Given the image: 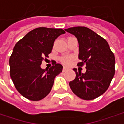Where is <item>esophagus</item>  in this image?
Here are the masks:
<instances>
[{
	"instance_id": "obj_1",
	"label": "esophagus",
	"mask_w": 124,
	"mask_h": 124,
	"mask_svg": "<svg viewBox=\"0 0 124 124\" xmlns=\"http://www.w3.org/2000/svg\"><path fill=\"white\" fill-rule=\"evenodd\" d=\"M67 69H68L67 68L65 67H63V71H67Z\"/></svg>"
}]
</instances>
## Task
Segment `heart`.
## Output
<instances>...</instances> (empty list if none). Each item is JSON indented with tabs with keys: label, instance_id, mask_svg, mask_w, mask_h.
Listing matches in <instances>:
<instances>
[{
	"label": "heart",
	"instance_id": "obj_1",
	"mask_svg": "<svg viewBox=\"0 0 124 124\" xmlns=\"http://www.w3.org/2000/svg\"><path fill=\"white\" fill-rule=\"evenodd\" d=\"M62 62L64 64H69L71 62V59L70 58H64V59H62Z\"/></svg>",
	"mask_w": 124,
	"mask_h": 124
}]
</instances>
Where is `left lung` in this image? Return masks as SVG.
Segmentation results:
<instances>
[{
  "label": "left lung",
  "mask_w": 124,
  "mask_h": 124,
  "mask_svg": "<svg viewBox=\"0 0 124 124\" xmlns=\"http://www.w3.org/2000/svg\"><path fill=\"white\" fill-rule=\"evenodd\" d=\"M65 30L73 35L79 44L78 66L86 64L85 73L77 71L69 82L73 92L84 100H92L104 94L115 75V59L105 39L86 27L78 26Z\"/></svg>",
  "instance_id": "obj_1"
}]
</instances>
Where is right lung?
Wrapping results in <instances>:
<instances>
[{"label": "right lung", "mask_w": 124, "mask_h": 124, "mask_svg": "<svg viewBox=\"0 0 124 124\" xmlns=\"http://www.w3.org/2000/svg\"><path fill=\"white\" fill-rule=\"evenodd\" d=\"M64 33L60 28H37L14 46L9 57L10 76L16 89L25 98L36 101L50 93L55 78L63 67L55 62L48 70L41 69V64L51 53L55 40Z\"/></svg>", "instance_id": "add662e5"}]
</instances>
